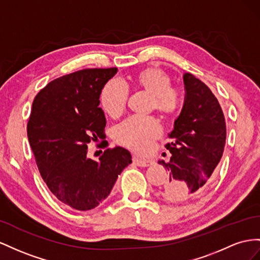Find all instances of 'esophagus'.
<instances>
[{"label": "esophagus", "instance_id": "obj_1", "mask_svg": "<svg viewBox=\"0 0 260 260\" xmlns=\"http://www.w3.org/2000/svg\"><path fill=\"white\" fill-rule=\"evenodd\" d=\"M134 163L138 167H142V168H146V167H150L152 165V162L149 160H142V159H138V158H134L133 159Z\"/></svg>", "mask_w": 260, "mask_h": 260}]
</instances>
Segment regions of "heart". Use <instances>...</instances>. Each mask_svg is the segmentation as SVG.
<instances>
[{
  "label": "heart",
  "instance_id": "obj_1",
  "mask_svg": "<svg viewBox=\"0 0 260 260\" xmlns=\"http://www.w3.org/2000/svg\"><path fill=\"white\" fill-rule=\"evenodd\" d=\"M135 87L143 89L152 97V107L163 114H172L179 106V94L171 87V78L159 68H148L133 78ZM128 89L123 81L111 79L103 86L100 101L103 110L110 115H120L126 106ZM118 142L139 153L147 152L152 143L161 135L159 123L152 117L132 116L116 127Z\"/></svg>",
  "mask_w": 260,
  "mask_h": 260
}]
</instances>
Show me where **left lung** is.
I'll return each instance as SVG.
<instances>
[{
    "label": "left lung",
    "mask_w": 260,
    "mask_h": 260,
    "mask_svg": "<svg viewBox=\"0 0 260 260\" xmlns=\"http://www.w3.org/2000/svg\"><path fill=\"white\" fill-rule=\"evenodd\" d=\"M185 100L166 145L169 162L159 160L169 176L160 185L161 196L170 202H185L205 190L223 154L226 124L217 98L202 80L183 75Z\"/></svg>",
    "instance_id": "1"
}]
</instances>
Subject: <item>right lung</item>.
Wrapping results in <instances>:
<instances>
[{
  "instance_id": "right-lung-1",
  "label": "right lung",
  "mask_w": 260,
  "mask_h": 260,
  "mask_svg": "<svg viewBox=\"0 0 260 260\" xmlns=\"http://www.w3.org/2000/svg\"><path fill=\"white\" fill-rule=\"evenodd\" d=\"M116 73L113 68L69 74L52 80L32 103L27 135L37 166L52 194L72 209L99 206L132 163L131 152L120 146L107 149L98 161L87 157L88 145L106 138L99 98Z\"/></svg>"
}]
</instances>
